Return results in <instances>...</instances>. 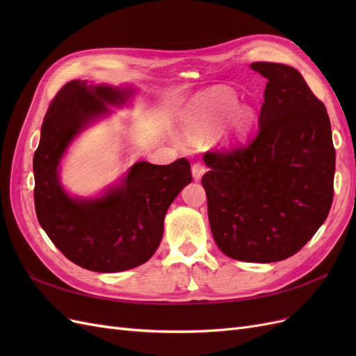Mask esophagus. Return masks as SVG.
<instances>
[{
  "label": "esophagus",
  "mask_w": 356,
  "mask_h": 356,
  "mask_svg": "<svg viewBox=\"0 0 356 356\" xmlns=\"http://www.w3.org/2000/svg\"><path fill=\"white\" fill-rule=\"evenodd\" d=\"M204 165L202 163V161H195V163L191 165V172H193V178H195L196 181H199L202 178V175L204 174Z\"/></svg>",
  "instance_id": "34e87169"
}]
</instances>
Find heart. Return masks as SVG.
<instances>
[{"label": "heart", "instance_id": "b5f03b06", "mask_svg": "<svg viewBox=\"0 0 356 356\" xmlns=\"http://www.w3.org/2000/svg\"><path fill=\"white\" fill-rule=\"evenodd\" d=\"M238 106V99L227 90L215 89L197 96L195 104L191 105L187 117V126L190 131H202L204 127L218 124L225 120ZM252 123V113L242 108L233 117L232 129L234 135H242Z\"/></svg>", "mask_w": 356, "mask_h": 356}]
</instances>
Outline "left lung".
Returning a JSON list of instances; mask_svg holds the SVG:
<instances>
[{
    "instance_id": "obj_1",
    "label": "left lung",
    "mask_w": 356,
    "mask_h": 356,
    "mask_svg": "<svg viewBox=\"0 0 356 356\" xmlns=\"http://www.w3.org/2000/svg\"><path fill=\"white\" fill-rule=\"evenodd\" d=\"M251 68L267 79L257 132L208 149L202 186L220 250L275 263L298 252L328 217L336 149L325 105L297 70L275 62Z\"/></svg>"
}]
</instances>
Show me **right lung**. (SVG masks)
<instances>
[{"instance_id": "add662e5", "label": "right lung", "mask_w": 356, "mask_h": 356, "mask_svg": "<svg viewBox=\"0 0 356 356\" xmlns=\"http://www.w3.org/2000/svg\"><path fill=\"white\" fill-rule=\"evenodd\" d=\"M129 92L72 80L50 102L34 154V202L38 222L70 261L92 272L114 273L148 261L163 236L169 204L191 181L190 161H138L123 184L96 200L67 196L58 165L72 138Z\"/></svg>"}]
</instances>
